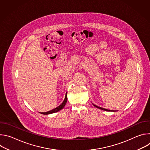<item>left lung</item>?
Here are the masks:
<instances>
[{"label":"left lung","instance_id":"obj_1","mask_svg":"<svg viewBox=\"0 0 150 150\" xmlns=\"http://www.w3.org/2000/svg\"><path fill=\"white\" fill-rule=\"evenodd\" d=\"M92 104H93V105L94 107H96V108H98V109H101V110H105V111H108V112H115V111H112V110H108V109H105L102 108H101V107H99V106H98V105H96L94 104L93 103H92Z\"/></svg>","mask_w":150,"mask_h":150}]
</instances>
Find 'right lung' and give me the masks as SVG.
Masks as SVG:
<instances>
[{"label": "right lung", "instance_id": "right-lung-1", "mask_svg": "<svg viewBox=\"0 0 150 150\" xmlns=\"http://www.w3.org/2000/svg\"><path fill=\"white\" fill-rule=\"evenodd\" d=\"M67 100H68V98H67V94H66L65 95V99H64L63 101L62 102V103L61 104H60L58 107H57L56 108L50 110V111H49L47 112H45V113H41V114H43V115H49V114H52V113H56L57 112H59V110H62L64 107H65V105H66L67 104Z\"/></svg>", "mask_w": 150, "mask_h": 150}]
</instances>
